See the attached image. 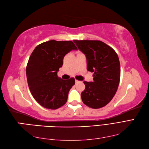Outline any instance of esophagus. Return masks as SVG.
I'll list each match as a JSON object with an SVG mask.
<instances>
[{"mask_svg": "<svg viewBox=\"0 0 149 149\" xmlns=\"http://www.w3.org/2000/svg\"><path fill=\"white\" fill-rule=\"evenodd\" d=\"M78 82H79V81H78V80H77V79H76V80H75V83H78Z\"/></svg>", "mask_w": 149, "mask_h": 149, "instance_id": "1", "label": "esophagus"}]
</instances>
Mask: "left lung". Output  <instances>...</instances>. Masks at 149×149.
<instances>
[{
    "mask_svg": "<svg viewBox=\"0 0 149 149\" xmlns=\"http://www.w3.org/2000/svg\"><path fill=\"white\" fill-rule=\"evenodd\" d=\"M85 54L87 70L93 81H85L81 93L83 102L93 109L103 107L114 97L120 81V63L118 54L110 46L100 40H73Z\"/></svg>",
    "mask_w": 149,
    "mask_h": 149,
    "instance_id": "left-lung-1",
    "label": "left lung"
}]
</instances>
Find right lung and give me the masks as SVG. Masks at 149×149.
I'll return each instance as SVG.
<instances>
[{
	"instance_id": "1",
	"label": "right lung",
	"mask_w": 149,
	"mask_h": 149,
	"mask_svg": "<svg viewBox=\"0 0 149 149\" xmlns=\"http://www.w3.org/2000/svg\"><path fill=\"white\" fill-rule=\"evenodd\" d=\"M77 50L72 41L50 40L35 47L29 58L26 77L29 88L36 101L48 109H57L66 103L75 79L64 80L57 77L64 57Z\"/></svg>"
}]
</instances>
